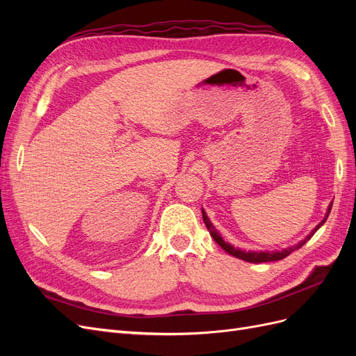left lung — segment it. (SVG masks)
<instances>
[{
	"label": "left lung",
	"mask_w": 356,
	"mask_h": 356,
	"mask_svg": "<svg viewBox=\"0 0 356 356\" xmlns=\"http://www.w3.org/2000/svg\"><path fill=\"white\" fill-rule=\"evenodd\" d=\"M330 211H331V204H330V208H328V212H327V217H328V213H330ZM202 215H203V221H204V225H207L208 227V230H209V233H211V236L213 238V241L217 242L222 250L225 251V252H229L230 255H233V257H236V258H241V260H245V261H250V263H266V261H277V260H282V258H285V257H288L291 252L293 251H296V250H298V248H301L303 246L312 236L315 234V232L321 227L322 224L325 222V220H327V217L322 220L316 227H315V230L312 232L307 238L305 239V241H301L298 245H296V246H291V248H286V250H284V251H275V252H245V251H241V250H236V248H233L232 245H229V243H225L224 241H222V238L221 236L217 233V230H215V227L212 225V222L209 221V218H208V215L204 213L203 211H202Z\"/></svg>",
	"instance_id": "left-lung-1"
}]
</instances>
